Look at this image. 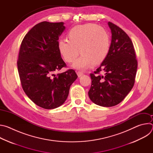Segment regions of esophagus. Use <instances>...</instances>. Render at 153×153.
<instances>
[{"instance_id": "esophagus-1", "label": "esophagus", "mask_w": 153, "mask_h": 153, "mask_svg": "<svg viewBox=\"0 0 153 153\" xmlns=\"http://www.w3.org/2000/svg\"><path fill=\"white\" fill-rule=\"evenodd\" d=\"M77 75H78V76H79V77H80V76H82L84 73H83V71H78L77 72Z\"/></svg>"}]
</instances>
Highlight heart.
I'll return each mask as SVG.
<instances>
[{"instance_id": "1", "label": "heart", "mask_w": 153, "mask_h": 153, "mask_svg": "<svg viewBox=\"0 0 153 153\" xmlns=\"http://www.w3.org/2000/svg\"><path fill=\"white\" fill-rule=\"evenodd\" d=\"M68 39H61L58 43L59 51L65 60L68 63L75 62L73 67L85 69L93 62H102L110 50V36L103 27L95 24H86L72 28ZM80 51H79V50Z\"/></svg>"}]
</instances>
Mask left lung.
I'll return each mask as SVG.
<instances>
[{"label":"left lung","mask_w":153,"mask_h":153,"mask_svg":"<svg viewBox=\"0 0 153 153\" xmlns=\"http://www.w3.org/2000/svg\"><path fill=\"white\" fill-rule=\"evenodd\" d=\"M108 24L112 34L110 50L100 67L90 74L88 92L93 102L104 107L115 106L125 99L134 86L137 68L131 40L118 26Z\"/></svg>","instance_id":"1"}]
</instances>
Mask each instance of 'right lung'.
Here are the masks:
<instances>
[{"mask_svg":"<svg viewBox=\"0 0 153 153\" xmlns=\"http://www.w3.org/2000/svg\"><path fill=\"white\" fill-rule=\"evenodd\" d=\"M63 24L44 21L34 26L21 43L17 62L24 92L35 104L47 110L65 102L77 78L72 69L54 74L67 67L58 47L59 38L65 29Z\"/></svg>","mask_w":153,"mask_h":153,"instance_id":"1","label":"right lung"}]
</instances>
